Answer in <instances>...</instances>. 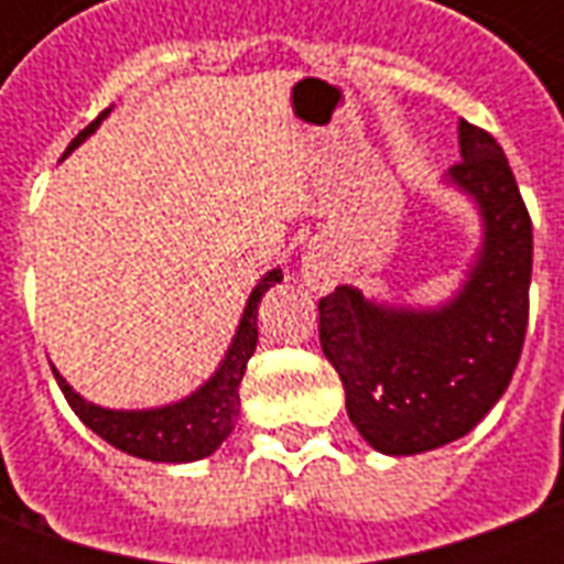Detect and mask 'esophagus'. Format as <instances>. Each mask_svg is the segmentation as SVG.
<instances>
[{"mask_svg": "<svg viewBox=\"0 0 564 564\" xmlns=\"http://www.w3.org/2000/svg\"><path fill=\"white\" fill-rule=\"evenodd\" d=\"M302 281L314 293H323V290L332 286V262L319 250H307L305 257H302Z\"/></svg>", "mask_w": 564, "mask_h": 564, "instance_id": "esophagus-1", "label": "esophagus"}]
</instances>
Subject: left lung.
Masks as SVG:
<instances>
[{
  "label": "left lung",
  "instance_id": "8db88e82",
  "mask_svg": "<svg viewBox=\"0 0 564 564\" xmlns=\"http://www.w3.org/2000/svg\"><path fill=\"white\" fill-rule=\"evenodd\" d=\"M444 184L471 202L480 241L437 305L383 302L341 283L319 299V344L347 416L371 447L414 456L468 435L508 390L529 323L532 220L498 141L459 120Z\"/></svg>",
  "mask_w": 564,
  "mask_h": 564
}]
</instances>
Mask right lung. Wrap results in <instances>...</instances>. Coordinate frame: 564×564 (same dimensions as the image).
<instances>
[{"label": "right lung", "instance_id": "obj_1", "mask_svg": "<svg viewBox=\"0 0 564 564\" xmlns=\"http://www.w3.org/2000/svg\"><path fill=\"white\" fill-rule=\"evenodd\" d=\"M108 115H111V108H105L99 120H93L90 127L78 132V139L68 144L66 156L90 139ZM281 281V265L265 271L259 278L257 286L247 295V305L241 311V319L235 326L232 341L226 347L220 366L214 368V375L205 383H198L196 390L184 395V399H177V402L156 404V408H132V411L102 408V404L87 402L80 392L72 390V383L51 366L54 368L56 383H59V390L66 395V402L72 404V411L78 414L80 423L93 429L111 447L148 462L205 459V456H210L214 449L220 447L226 437L232 435L238 408H241L238 387H241L250 356L257 350L259 302H262V295L269 293L274 283Z\"/></svg>", "mask_w": 564, "mask_h": 564}]
</instances>
